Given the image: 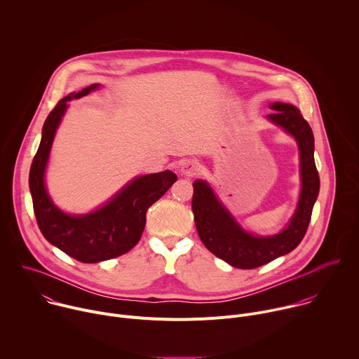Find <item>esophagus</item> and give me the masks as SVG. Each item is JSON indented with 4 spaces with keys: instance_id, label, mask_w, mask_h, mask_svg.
Wrapping results in <instances>:
<instances>
[{
    "instance_id": "34e87169",
    "label": "esophagus",
    "mask_w": 359,
    "mask_h": 359,
    "mask_svg": "<svg viewBox=\"0 0 359 359\" xmlns=\"http://www.w3.org/2000/svg\"><path fill=\"white\" fill-rule=\"evenodd\" d=\"M198 166L200 165H198V162L196 159H186L180 165V172L184 176H191V175H194L198 170Z\"/></svg>"
}]
</instances>
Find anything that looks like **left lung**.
<instances>
[{"label": "left lung", "mask_w": 359, "mask_h": 359, "mask_svg": "<svg viewBox=\"0 0 359 359\" xmlns=\"http://www.w3.org/2000/svg\"><path fill=\"white\" fill-rule=\"evenodd\" d=\"M268 118L292 134L300 149L302 193L297 210L286 229L272 236H255L245 232L217 200L211 187L193 183L191 210L201 243L217 258L233 268L254 269L293 251L309 228L313 205L320 190V177L314 162V137L302 112L292 104L273 102Z\"/></svg>", "instance_id": "left-lung-1"}]
</instances>
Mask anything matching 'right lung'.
Returning <instances> with one entry per match:
<instances>
[{
	"mask_svg": "<svg viewBox=\"0 0 359 359\" xmlns=\"http://www.w3.org/2000/svg\"><path fill=\"white\" fill-rule=\"evenodd\" d=\"M95 87L97 84H91L79 93L63 97L50 111L29 172V189L41 232L52 245L83 264L108 261L131 251L141 240L148 208L177 180L170 170L141 176L104 207L86 215H67L52 203L45 189L43 175L56 128L67 101L80 98Z\"/></svg>",
	"mask_w": 359,
	"mask_h": 359,
	"instance_id": "obj_1",
	"label": "right lung"
}]
</instances>
